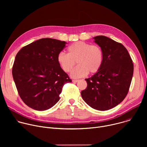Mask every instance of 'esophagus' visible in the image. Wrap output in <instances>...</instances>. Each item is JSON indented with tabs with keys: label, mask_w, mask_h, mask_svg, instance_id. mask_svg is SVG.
Returning <instances> with one entry per match:
<instances>
[{
	"label": "esophagus",
	"mask_w": 147,
	"mask_h": 147,
	"mask_svg": "<svg viewBox=\"0 0 147 147\" xmlns=\"http://www.w3.org/2000/svg\"><path fill=\"white\" fill-rule=\"evenodd\" d=\"M77 81H78V80H73V82H77Z\"/></svg>",
	"instance_id": "obj_1"
}]
</instances>
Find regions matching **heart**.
Wrapping results in <instances>:
<instances>
[{
    "label": "heart",
    "mask_w": 147,
    "mask_h": 147,
    "mask_svg": "<svg viewBox=\"0 0 147 147\" xmlns=\"http://www.w3.org/2000/svg\"><path fill=\"white\" fill-rule=\"evenodd\" d=\"M68 53L60 52L57 56V61L62 70L70 73L76 62L78 65L71 73L74 78L93 74L100 69L103 59L102 49L98 45H91L84 42L78 41L67 48Z\"/></svg>",
    "instance_id": "1"
}]
</instances>
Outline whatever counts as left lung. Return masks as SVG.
<instances>
[{"instance_id": "obj_1", "label": "left lung", "mask_w": 147, "mask_h": 147, "mask_svg": "<svg viewBox=\"0 0 147 147\" xmlns=\"http://www.w3.org/2000/svg\"><path fill=\"white\" fill-rule=\"evenodd\" d=\"M94 39L102 50L103 63L96 73L85 79L87 87L81 94L93 109L107 111L117 106L127 96L134 66L127 50L121 44L103 35Z\"/></svg>"}]
</instances>
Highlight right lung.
<instances>
[{
  "instance_id": "1",
  "label": "right lung",
  "mask_w": 147,
  "mask_h": 147,
  "mask_svg": "<svg viewBox=\"0 0 147 147\" xmlns=\"http://www.w3.org/2000/svg\"><path fill=\"white\" fill-rule=\"evenodd\" d=\"M66 42L42 38L24 47L16 56L12 74L18 93L30 108L50 109L59 100L65 84L71 82L57 61Z\"/></svg>"
}]
</instances>
